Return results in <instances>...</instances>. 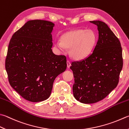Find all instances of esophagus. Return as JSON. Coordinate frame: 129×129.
<instances>
[{
  "instance_id": "34e87169",
  "label": "esophagus",
  "mask_w": 129,
  "mask_h": 129,
  "mask_svg": "<svg viewBox=\"0 0 129 129\" xmlns=\"http://www.w3.org/2000/svg\"><path fill=\"white\" fill-rule=\"evenodd\" d=\"M67 66L68 68H70L71 66V63L69 61V60H67Z\"/></svg>"
}]
</instances>
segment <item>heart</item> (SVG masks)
Wrapping results in <instances>:
<instances>
[{"mask_svg": "<svg viewBox=\"0 0 129 129\" xmlns=\"http://www.w3.org/2000/svg\"><path fill=\"white\" fill-rule=\"evenodd\" d=\"M96 42V36L91 30H75L61 36V41L55 42V47L60 50L70 48V56L76 60L82 59L88 55Z\"/></svg>", "mask_w": 129, "mask_h": 129, "instance_id": "1", "label": "heart"}]
</instances>
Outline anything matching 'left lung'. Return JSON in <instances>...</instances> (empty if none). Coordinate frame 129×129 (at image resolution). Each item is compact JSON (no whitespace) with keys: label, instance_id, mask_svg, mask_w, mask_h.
Instances as JSON below:
<instances>
[{"label":"left lung","instance_id":"obj_1","mask_svg":"<svg viewBox=\"0 0 129 129\" xmlns=\"http://www.w3.org/2000/svg\"><path fill=\"white\" fill-rule=\"evenodd\" d=\"M98 27V40L88 57L71 63L75 98L85 104L102 100L115 89L123 66L122 48L118 39L106 23L90 21Z\"/></svg>","mask_w":129,"mask_h":129}]
</instances>
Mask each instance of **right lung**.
<instances>
[{
	"instance_id": "add662e5",
	"label": "right lung",
	"mask_w": 129,
	"mask_h": 129,
	"mask_svg": "<svg viewBox=\"0 0 129 129\" xmlns=\"http://www.w3.org/2000/svg\"><path fill=\"white\" fill-rule=\"evenodd\" d=\"M54 26L47 21H28L9 44L6 69L9 84L32 102L49 98L55 79L66 70V57L54 54L52 49Z\"/></svg>"
}]
</instances>
